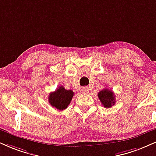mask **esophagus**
<instances>
[{
    "instance_id": "34e87169",
    "label": "esophagus",
    "mask_w": 156,
    "mask_h": 156,
    "mask_svg": "<svg viewBox=\"0 0 156 156\" xmlns=\"http://www.w3.org/2000/svg\"><path fill=\"white\" fill-rule=\"evenodd\" d=\"M82 91H83V94H87V93H89V89L87 87V86H85V87L82 88Z\"/></svg>"
}]
</instances>
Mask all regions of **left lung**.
<instances>
[{"mask_svg": "<svg viewBox=\"0 0 156 156\" xmlns=\"http://www.w3.org/2000/svg\"><path fill=\"white\" fill-rule=\"evenodd\" d=\"M98 97L102 105L106 108H111L115 105V97L114 93L108 89H104L98 93Z\"/></svg>", "mask_w": 156, "mask_h": 156, "instance_id": "obj_1", "label": "left lung"}]
</instances>
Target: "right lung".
I'll return each mask as SVG.
<instances>
[{
	"label": "right lung",
	"mask_w": 156,
	"mask_h": 156,
	"mask_svg": "<svg viewBox=\"0 0 156 156\" xmlns=\"http://www.w3.org/2000/svg\"><path fill=\"white\" fill-rule=\"evenodd\" d=\"M74 93L72 90H66L63 86H59L55 91L48 95V102L54 108L59 110H65L69 105Z\"/></svg>",
	"instance_id": "1"
}]
</instances>
